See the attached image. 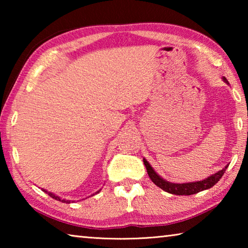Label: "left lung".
I'll return each mask as SVG.
<instances>
[{"label":"left lung","mask_w":248,"mask_h":248,"mask_svg":"<svg viewBox=\"0 0 248 248\" xmlns=\"http://www.w3.org/2000/svg\"><path fill=\"white\" fill-rule=\"evenodd\" d=\"M223 81L229 84L228 79H226L225 78H223ZM143 163L146 167V171H148L149 177L155 185H156L157 187H159L161 189H163L166 192H169V194L178 195V196H190L194 194H198L199 191L209 189V188L213 187L217 182H219L220 178L223 176L225 170L228 169V165H226L223 170H221L217 171V173L209 176L208 178H205L203 180H199V182L174 184V183L167 182V180L163 179L161 176H158L156 173H155L153 167L149 164V162L146 161L145 158H143Z\"/></svg>","instance_id":"1"}]
</instances>
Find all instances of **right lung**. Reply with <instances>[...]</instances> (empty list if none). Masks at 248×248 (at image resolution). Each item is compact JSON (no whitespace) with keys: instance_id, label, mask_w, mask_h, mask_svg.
<instances>
[{"instance_id":"obj_1","label":"right lung","mask_w":248,"mask_h":248,"mask_svg":"<svg viewBox=\"0 0 248 248\" xmlns=\"http://www.w3.org/2000/svg\"><path fill=\"white\" fill-rule=\"evenodd\" d=\"M43 191H45V192H47V194L51 197V198H53V199H56V200H59V201H62V202H64V203H70L71 202V200H66V199H61L60 197H58V196H56L54 194H52V192H50V191H47L46 189H43ZM100 190H98L97 192H99Z\"/></svg>"}]
</instances>
